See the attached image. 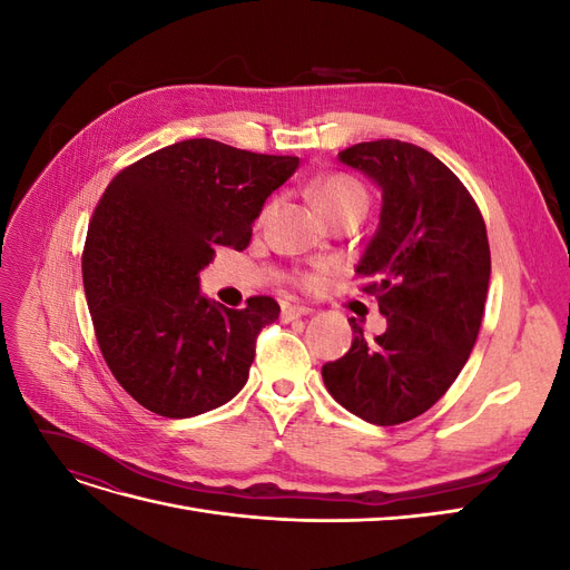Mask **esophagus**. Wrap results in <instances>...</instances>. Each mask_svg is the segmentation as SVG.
Masks as SVG:
<instances>
[{"label":"esophagus","mask_w":570,"mask_h":570,"mask_svg":"<svg viewBox=\"0 0 570 570\" xmlns=\"http://www.w3.org/2000/svg\"><path fill=\"white\" fill-rule=\"evenodd\" d=\"M306 314H312V308H308V306H297V304H283L281 318H283L285 323H289V321L302 318V316H306Z\"/></svg>","instance_id":"34e87169"}]
</instances>
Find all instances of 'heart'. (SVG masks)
I'll list each match as a JSON object with an SVG mask.
<instances>
[{"instance_id": "heart-1", "label": "heart", "mask_w": 570, "mask_h": 570, "mask_svg": "<svg viewBox=\"0 0 570 570\" xmlns=\"http://www.w3.org/2000/svg\"><path fill=\"white\" fill-rule=\"evenodd\" d=\"M312 197L327 218H335L337 214L347 212V209H352V206H358V204L368 206L366 189L361 187L354 178H347V176H325V178L316 180L312 187ZM295 281L302 287H312L316 283L312 273H299Z\"/></svg>"}]
</instances>
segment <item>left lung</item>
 Listing matches in <instances>:
<instances>
[{
    "label": "left lung",
    "mask_w": 570,
    "mask_h": 570,
    "mask_svg": "<svg viewBox=\"0 0 570 570\" xmlns=\"http://www.w3.org/2000/svg\"><path fill=\"white\" fill-rule=\"evenodd\" d=\"M340 161L383 193L381 223L356 266L387 331L323 366L333 400L375 425L421 416L456 381L475 344L490 285L485 220L438 157L400 140L358 142Z\"/></svg>",
    "instance_id": "obj_1"
}]
</instances>
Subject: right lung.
<instances>
[{"label": "right lung", "mask_w": 570, "mask_h": 570, "mask_svg": "<svg viewBox=\"0 0 570 570\" xmlns=\"http://www.w3.org/2000/svg\"><path fill=\"white\" fill-rule=\"evenodd\" d=\"M299 166L216 140H183L130 164L101 195L82 285L109 371L137 404L199 416L245 387L256 335L281 306L226 308L199 295L218 247L243 252L264 202Z\"/></svg>", "instance_id": "right-lung-1"}]
</instances>
